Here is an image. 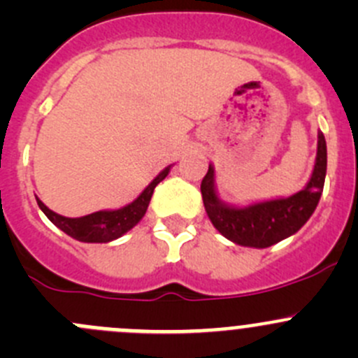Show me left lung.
Segmentation results:
<instances>
[{
  "mask_svg": "<svg viewBox=\"0 0 358 358\" xmlns=\"http://www.w3.org/2000/svg\"><path fill=\"white\" fill-rule=\"evenodd\" d=\"M327 169L326 138L319 133L317 159L308 185L286 199L265 201L248 208H230L222 204L215 192L213 166L202 178L201 194L206 213L222 236L232 243L249 248H268L298 232L312 213L315 211L322 196Z\"/></svg>",
  "mask_w": 358,
  "mask_h": 358,
  "instance_id": "8db88e82",
  "label": "left lung"
}]
</instances>
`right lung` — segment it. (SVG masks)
Wrapping results in <instances>:
<instances>
[{
	"label": "right lung",
	"instance_id": "add662e5",
	"mask_svg": "<svg viewBox=\"0 0 358 358\" xmlns=\"http://www.w3.org/2000/svg\"><path fill=\"white\" fill-rule=\"evenodd\" d=\"M168 173L169 168L162 169L156 178L150 182V185L131 204L115 209V211H96L92 213V215L81 216V218H67V216L53 213L39 199L36 201H38L41 211L48 216L50 222L59 227L60 230H64L72 239L81 241V243H109V241L117 239L122 234L128 232L143 218L147 208H149L154 189H156L159 182L166 178Z\"/></svg>",
	"mask_w": 358,
	"mask_h": 358
}]
</instances>
